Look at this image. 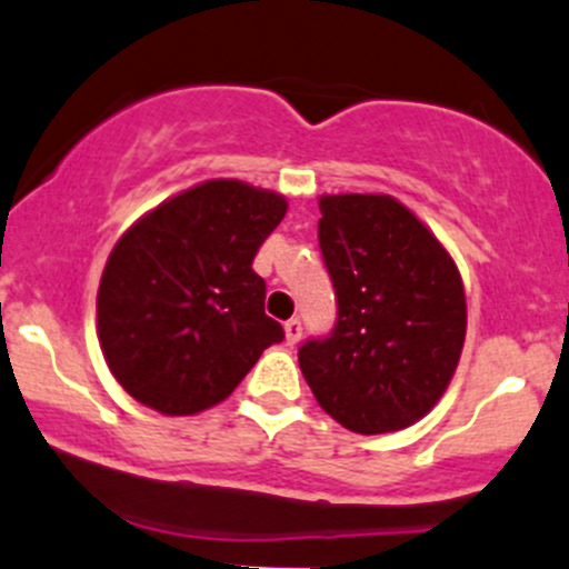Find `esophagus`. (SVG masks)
Instances as JSON below:
<instances>
[{"instance_id":"esophagus-1","label":"esophagus","mask_w":569,"mask_h":569,"mask_svg":"<svg viewBox=\"0 0 569 569\" xmlns=\"http://www.w3.org/2000/svg\"><path fill=\"white\" fill-rule=\"evenodd\" d=\"M283 330H286V343L289 346H295L297 340L302 338V321L300 319H289L283 325Z\"/></svg>"}]
</instances>
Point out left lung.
<instances>
[{
    "instance_id": "1",
    "label": "left lung",
    "mask_w": 569,
    "mask_h": 569,
    "mask_svg": "<svg viewBox=\"0 0 569 569\" xmlns=\"http://www.w3.org/2000/svg\"><path fill=\"white\" fill-rule=\"evenodd\" d=\"M319 244L338 297L327 338L300 346L321 409L362 436L428 415L466 338L463 280L433 231L385 193L319 199Z\"/></svg>"
}]
</instances>
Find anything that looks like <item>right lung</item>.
I'll list each match as a JSON object with an SVG mask.
<instances>
[{"mask_svg": "<svg viewBox=\"0 0 569 569\" xmlns=\"http://www.w3.org/2000/svg\"><path fill=\"white\" fill-rule=\"evenodd\" d=\"M286 209L274 190L209 179L119 237L100 278L98 338L130 398L169 417L199 415L283 340L253 259Z\"/></svg>", "mask_w": 569, "mask_h": 569, "instance_id": "1", "label": "right lung"}]
</instances>
